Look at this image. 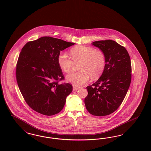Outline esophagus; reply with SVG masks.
<instances>
[{"label":"esophagus","instance_id":"34e87169","mask_svg":"<svg viewBox=\"0 0 151 151\" xmlns=\"http://www.w3.org/2000/svg\"><path fill=\"white\" fill-rule=\"evenodd\" d=\"M80 88H78V87H77V86H73V91H77Z\"/></svg>","mask_w":151,"mask_h":151}]
</instances>
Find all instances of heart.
<instances>
[{"mask_svg": "<svg viewBox=\"0 0 151 151\" xmlns=\"http://www.w3.org/2000/svg\"><path fill=\"white\" fill-rule=\"evenodd\" d=\"M71 58L66 52H61L58 56V64L65 73H69L73 63H80L79 72L70 73L66 76V80L74 86H80L87 83L91 78H99L106 67V58L104 53L94 48L78 46L70 51Z\"/></svg>", "mask_w": 151, "mask_h": 151, "instance_id": "obj_1", "label": "heart"}]
</instances>
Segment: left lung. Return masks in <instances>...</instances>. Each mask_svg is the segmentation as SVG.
<instances>
[{
	"mask_svg": "<svg viewBox=\"0 0 151 151\" xmlns=\"http://www.w3.org/2000/svg\"><path fill=\"white\" fill-rule=\"evenodd\" d=\"M106 58V67L100 78L86 87V109L91 114L102 116L114 112L123 102L130 86L132 66L125 48L113 40L93 42Z\"/></svg>",
	"mask_w": 151,
	"mask_h": 151,
	"instance_id": "left-lung-1",
	"label": "left lung"
}]
</instances>
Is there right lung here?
I'll return each mask as SVG.
<instances>
[{"mask_svg":"<svg viewBox=\"0 0 151 151\" xmlns=\"http://www.w3.org/2000/svg\"><path fill=\"white\" fill-rule=\"evenodd\" d=\"M75 44L42 37L22 48L17 63L16 78L27 104L35 111L50 116L63 110L73 86L59 83L64 76L57 58L61 51Z\"/></svg>","mask_w":151,"mask_h":151,"instance_id":"right-lung-1","label":"right lung"}]
</instances>
